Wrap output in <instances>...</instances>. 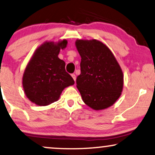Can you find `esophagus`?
Returning <instances> with one entry per match:
<instances>
[{
	"instance_id": "obj_1",
	"label": "esophagus",
	"mask_w": 155,
	"mask_h": 155,
	"mask_svg": "<svg viewBox=\"0 0 155 155\" xmlns=\"http://www.w3.org/2000/svg\"><path fill=\"white\" fill-rule=\"evenodd\" d=\"M71 76H72L73 79L75 81V80H76V76H75V74H71Z\"/></svg>"
}]
</instances>
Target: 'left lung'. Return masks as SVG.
<instances>
[{"label":"left lung","mask_w":155,"mask_h":155,"mask_svg":"<svg viewBox=\"0 0 155 155\" xmlns=\"http://www.w3.org/2000/svg\"><path fill=\"white\" fill-rule=\"evenodd\" d=\"M81 57L76 79L83 101L94 110L107 108L118 99L123 88V73L113 53L96 40L75 42Z\"/></svg>","instance_id":"8db88e82"}]
</instances>
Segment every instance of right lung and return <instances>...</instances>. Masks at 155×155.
I'll use <instances>...</instances> for the list:
<instances>
[{
  "label": "right lung",
  "instance_id": "right-lung-1",
  "mask_svg": "<svg viewBox=\"0 0 155 155\" xmlns=\"http://www.w3.org/2000/svg\"><path fill=\"white\" fill-rule=\"evenodd\" d=\"M67 41L46 42L35 51L23 75V87L28 99L38 105L57 101L64 88L73 85V78L66 71V64L58 57Z\"/></svg>",
  "mask_w": 155,
  "mask_h": 155
}]
</instances>
